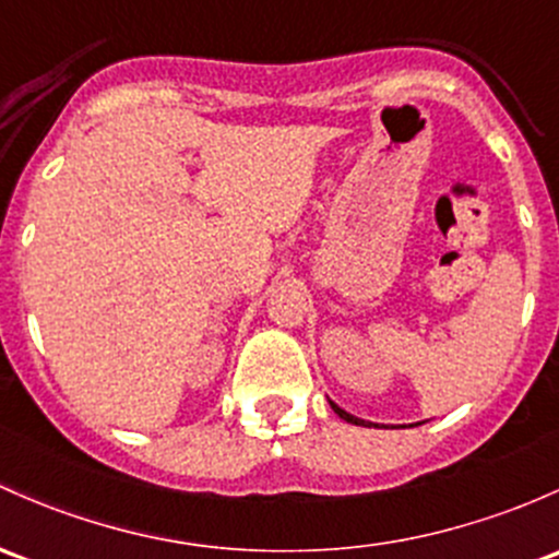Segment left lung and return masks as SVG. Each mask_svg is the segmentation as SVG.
I'll return each instance as SVG.
<instances>
[{
  "instance_id": "left-lung-1",
  "label": "left lung",
  "mask_w": 559,
  "mask_h": 559,
  "mask_svg": "<svg viewBox=\"0 0 559 559\" xmlns=\"http://www.w3.org/2000/svg\"><path fill=\"white\" fill-rule=\"evenodd\" d=\"M331 403V408H334V414L340 416V419H345V421H349V425H358V427H379V425H373V421H366V419H358V416H353V414H347L345 408H340L336 406L334 401H329ZM421 425V421H419Z\"/></svg>"
}]
</instances>
